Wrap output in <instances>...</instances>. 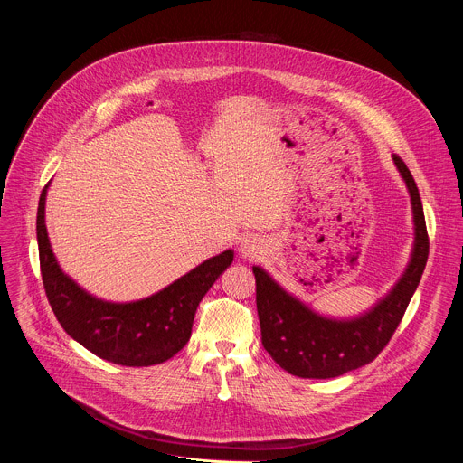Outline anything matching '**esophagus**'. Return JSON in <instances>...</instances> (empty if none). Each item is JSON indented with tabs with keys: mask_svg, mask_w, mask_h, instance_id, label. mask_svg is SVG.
Here are the masks:
<instances>
[{
	"mask_svg": "<svg viewBox=\"0 0 463 463\" xmlns=\"http://www.w3.org/2000/svg\"><path fill=\"white\" fill-rule=\"evenodd\" d=\"M241 252L245 254V256H252L254 254V247H250V245H241Z\"/></svg>",
	"mask_w": 463,
	"mask_h": 463,
	"instance_id": "1",
	"label": "esophagus"
}]
</instances>
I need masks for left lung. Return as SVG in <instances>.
<instances>
[{"instance_id":"1","label":"left lung","mask_w":463,"mask_h":463,"mask_svg":"<svg viewBox=\"0 0 463 463\" xmlns=\"http://www.w3.org/2000/svg\"><path fill=\"white\" fill-rule=\"evenodd\" d=\"M412 200L416 241L409 268L390 295L354 320L324 318L286 293L266 271L252 268L261 345L286 372L306 379H329L372 363L390 343L421 280L429 258V234L416 181L393 154Z\"/></svg>"}]
</instances>
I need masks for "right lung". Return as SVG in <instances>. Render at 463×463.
<instances>
[{
	"mask_svg": "<svg viewBox=\"0 0 463 463\" xmlns=\"http://www.w3.org/2000/svg\"><path fill=\"white\" fill-rule=\"evenodd\" d=\"M45 192L40 194L36 236L47 300L61 327L100 359L122 366H152L174 357L190 339L197 306L231 266L234 250L205 260L163 291L129 304H111L82 291L65 277L49 245Z\"/></svg>",
	"mask_w": 463,
	"mask_h": 463,
	"instance_id": "1",
	"label": "right lung"
}]
</instances>
